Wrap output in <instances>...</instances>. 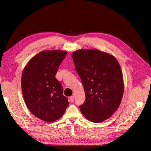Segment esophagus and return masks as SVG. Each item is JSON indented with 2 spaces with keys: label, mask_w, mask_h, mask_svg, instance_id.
<instances>
[{
  "label": "esophagus",
  "mask_w": 151,
  "mask_h": 151,
  "mask_svg": "<svg viewBox=\"0 0 151 151\" xmlns=\"http://www.w3.org/2000/svg\"><path fill=\"white\" fill-rule=\"evenodd\" d=\"M69 99H70V101L73 102V100H74V96H70V97L69 98Z\"/></svg>",
  "instance_id": "obj_1"
}]
</instances>
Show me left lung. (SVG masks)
I'll return each instance as SVG.
<instances>
[{
	"label": "left lung",
	"instance_id": "left-lung-1",
	"mask_svg": "<svg viewBox=\"0 0 151 151\" xmlns=\"http://www.w3.org/2000/svg\"><path fill=\"white\" fill-rule=\"evenodd\" d=\"M72 56L86 95L81 112L90 122H102L121 103L124 92L121 67L114 56L98 50H77Z\"/></svg>",
	"mask_w": 151,
	"mask_h": 151
}]
</instances>
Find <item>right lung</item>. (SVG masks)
I'll return each mask as SVG.
<instances>
[{
    "mask_svg": "<svg viewBox=\"0 0 151 151\" xmlns=\"http://www.w3.org/2000/svg\"><path fill=\"white\" fill-rule=\"evenodd\" d=\"M67 52H40L29 60L22 75V92L25 104L36 117L53 122L64 114L69 104L55 75Z\"/></svg>",
    "mask_w": 151,
    "mask_h": 151,
    "instance_id": "1",
    "label": "right lung"
}]
</instances>
